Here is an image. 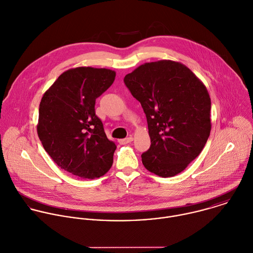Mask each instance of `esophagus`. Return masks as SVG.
Masks as SVG:
<instances>
[{
  "instance_id": "esophagus-1",
  "label": "esophagus",
  "mask_w": 253,
  "mask_h": 253,
  "mask_svg": "<svg viewBox=\"0 0 253 253\" xmlns=\"http://www.w3.org/2000/svg\"><path fill=\"white\" fill-rule=\"evenodd\" d=\"M133 140V137L132 136H129V137H126V138H124V139H120L119 142L121 144H127L129 142H131Z\"/></svg>"
}]
</instances>
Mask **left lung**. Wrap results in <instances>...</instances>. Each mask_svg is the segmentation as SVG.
I'll return each instance as SVG.
<instances>
[{
	"instance_id": "8db88e82",
	"label": "left lung",
	"mask_w": 253,
	"mask_h": 253,
	"mask_svg": "<svg viewBox=\"0 0 253 253\" xmlns=\"http://www.w3.org/2000/svg\"><path fill=\"white\" fill-rule=\"evenodd\" d=\"M125 84L141 104L150 137L144 167L160 177L181 173L202 152L211 132V98L204 83L172 60L144 63Z\"/></svg>"
}]
</instances>
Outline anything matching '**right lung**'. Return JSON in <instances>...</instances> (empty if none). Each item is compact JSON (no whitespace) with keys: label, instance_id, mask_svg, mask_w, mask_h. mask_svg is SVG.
I'll return each mask as SVG.
<instances>
[{"label":"right lung","instance_id":"add662e5","mask_svg":"<svg viewBox=\"0 0 253 253\" xmlns=\"http://www.w3.org/2000/svg\"><path fill=\"white\" fill-rule=\"evenodd\" d=\"M115 78L111 69L72 68L63 72L42 98L39 137L52 160L78 179L99 178L113 165L117 146L108 139L95 114V103Z\"/></svg>","mask_w":253,"mask_h":253}]
</instances>
